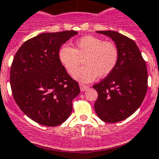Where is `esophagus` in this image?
<instances>
[{"mask_svg": "<svg viewBox=\"0 0 159 159\" xmlns=\"http://www.w3.org/2000/svg\"><path fill=\"white\" fill-rule=\"evenodd\" d=\"M79 86H80V89H81V91H86V90L88 89V88H89L88 85H85V84H79Z\"/></svg>", "mask_w": 159, "mask_h": 159, "instance_id": "esophagus-1", "label": "esophagus"}]
</instances>
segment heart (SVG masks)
<instances>
[{"label": "heart", "mask_w": 159, "mask_h": 159, "mask_svg": "<svg viewBox=\"0 0 159 159\" xmlns=\"http://www.w3.org/2000/svg\"><path fill=\"white\" fill-rule=\"evenodd\" d=\"M58 58L69 74L72 75L84 59L85 66L74 74L81 82H90L98 76L104 78L117 64L119 49L113 42L104 41L94 36H85L77 40L74 48L62 46Z\"/></svg>", "instance_id": "obj_1"}]
</instances>
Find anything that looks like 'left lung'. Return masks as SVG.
Returning a JSON list of instances; mask_svg holds the SVG:
<instances>
[{
    "label": "left lung",
    "instance_id": "8db88e82",
    "mask_svg": "<svg viewBox=\"0 0 159 159\" xmlns=\"http://www.w3.org/2000/svg\"><path fill=\"white\" fill-rule=\"evenodd\" d=\"M108 36L119 49L114 69L97 84L94 110L106 123H116L131 116L140 107L148 89L146 64L136 43L115 31H97Z\"/></svg>",
    "mask_w": 159,
    "mask_h": 159
}]
</instances>
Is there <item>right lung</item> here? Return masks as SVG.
<instances>
[{
  "instance_id": "add662e5",
  "label": "right lung",
  "mask_w": 159,
  "mask_h": 159,
  "mask_svg": "<svg viewBox=\"0 0 159 159\" xmlns=\"http://www.w3.org/2000/svg\"><path fill=\"white\" fill-rule=\"evenodd\" d=\"M78 32L44 33L25 42L11 68V91L16 104L33 121L46 126L64 123L80 93L58 58L61 45Z\"/></svg>"
}]
</instances>
